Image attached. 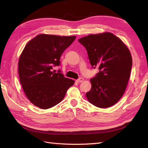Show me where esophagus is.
Segmentation results:
<instances>
[{
    "mask_svg": "<svg viewBox=\"0 0 148 148\" xmlns=\"http://www.w3.org/2000/svg\"><path fill=\"white\" fill-rule=\"evenodd\" d=\"M83 80H84V79H83V78H79V79H77V83H82V82H83Z\"/></svg>",
    "mask_w": 148,
    "mask_h": 148,
    "instance_id": "obj_1",
    "label": "esophagus"
}]
</instances>
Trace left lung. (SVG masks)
<instances>
[{"instance_id": "1", "label": "left lung", "mask_w": 148, "mask_h": 148, "mask_svg": "<svg viewBox=\"0 0 148 148\" xmlns=\"http://www.w3.org/2000/svg\"><path fill=\"white\" fill-rule=\"evenodd\" d=\"M78 41L86 48L91 66L99 69L90 79L91 89L86 94L88 101L102 109L114 106L123 95L130 77V51L110 32L89 34Z\"/></svg>"}]
</instances>
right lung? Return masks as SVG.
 Here are the masks:
<instances>
[{"label": "right lung", "mask_w": 148, "mask_h": 148, "mask_svg": "<svg viewBox=\"0 0 148 148\" xmlns=\"http://www.w3.org/2000/svg\"><path fill=\"white\" fill-rule=\"evenodd\" d=\"M73 36L41 34L26 44L18 60L20 82L25 95L39 108L47 109L64 99L75 81L60 71H52L60 64V58L75 39Z\"/></svg>", "instance_id": "obj_1"}]
</instances>
